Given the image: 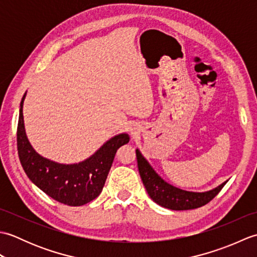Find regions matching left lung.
I'll use <instances>...</instances> for the list:
<instances>
[{
    "label": "left lung",
    "mask_w": 257,
    "mask_h": 257,
    "mask_svg": "<svg viewBox=\"0 0 257 257\" xmlns=\"http://www.w3.org/2000/svg\"><path fill=\"white\" fill-rule=\"evenodd\" d=\"M136 156H137L138 170L147 192L157 204L166 207V209L183 211L203 206L206 203H209L214 196H216L227 182H223L219 187L210 191H205V192L185 191L166 182L154 170V168L149 165V162L145 159V157L141 155L139 149L136 150Z\"/></svg>",
    "instance_id": "left-lung-1"
}]
</instances>
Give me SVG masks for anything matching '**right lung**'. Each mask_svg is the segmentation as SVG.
<instances>
[{
  "mask_svg": "<svg viewBox=\"0 0 257 257\" xmlns=\"http://www.w3.org/2000/svg\"><path fill=\"white\" fill-rule=\"evenodd\" d=\"M21 101L18 124V151L26 176L48 196L70 206H80L101 193L114 155L120 147L129 143L127 134L109 139L88 159L74 165H63L38 155L26 137Z\"/></svg>",
  "mask_w": 257,
  "mask_h": 257,
  "instance_id": "right-lung-1",
  "label": "right lung"
}]
</instances>
